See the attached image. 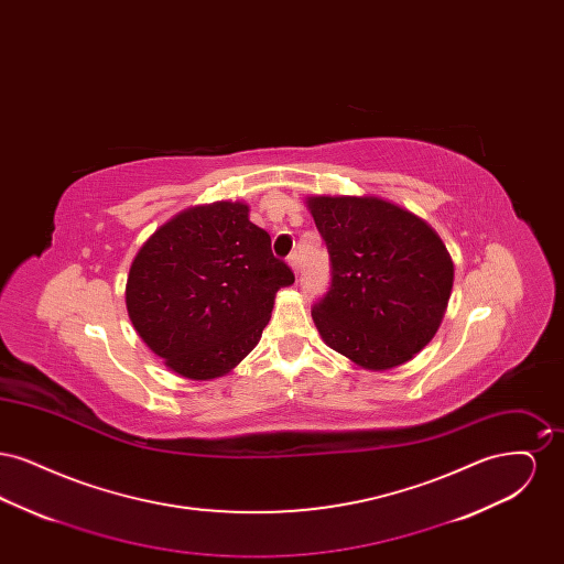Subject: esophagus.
<instances>
[{"label": "esophagus", "mask_w": 564, "mask_h": 564, "mask_svg": "<svg viewBox=\"0 0 564 564\" xmlns=\"http://www.w3.org/2000/svg\"><path fill=\"white\" fill-rule=\"evenodd\" d=\"M288 264H290L295 274H297V270H300V256H297V251H292V253L288 256Z\"/></svg>", "instance_id": "1"}]
</instances>
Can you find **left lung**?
I'll use <instances>...</instances> for the list:
<instances>
[{
	"mask_svg": "<svg viewBox=\"0 0 564 564\" xmlns=\"http://www.w3.org/2000/svg\"><path fill=\"white\" fill-rule=\"evenodd\" d=\"M329 253V288L313 304L327 347L368 370L412 359L435 336L453 260L421 217L375 196L308 200Z\"/></svg>",
	"mask_w": 564,
	"mask_h": 564,
	"instance_id": "1",
	"label": "left lung"
}]
</instances>
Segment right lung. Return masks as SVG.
Returning <instances> with one entry per match:
<instances>
[{"mask_svg":"<svg viewBox=\"0 0 564 564\" xmlns=\"http://www.w3.org/2000/svg\"><path fill=\"white\" fill-rule=\"evenodd\" d=\"M247 205L214 203L173 217L139 249L127 308L143 343L177 375L230 372L267 327L274 294L294 283Z\"/></svg>","mask_w":564,"mask_h":564,"instance_id":"add662e5","label":"right lung"}]
</instances>
